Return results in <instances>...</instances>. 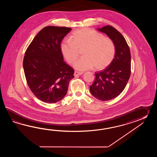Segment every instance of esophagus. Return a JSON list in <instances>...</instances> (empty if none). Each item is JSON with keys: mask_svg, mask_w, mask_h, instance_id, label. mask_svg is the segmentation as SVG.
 Returning <instances> with one entry per match:
<instances>
[{"mask_svg": "<svg viewBox=\"0 0 157 157\" xmlns=\"http://www.w3.org/2000/svg\"><path fill=\"white\" fill-rule=\"evenodd\" d=\"M83 74V72H78V71H75L74 72V76L76 77L77 76H80L81 75Z\"/></svg>", "mask_w": 157, "mask_h": 157, "instance_id": "1", "label": "esophagus"}]
</instances>
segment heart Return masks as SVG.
<instances>
[{
	"mask_svg": "<svg viewBox=\"0 0 157 157\" xmlns=\"http://www.w3.org/2000/svg\"><path fill=\"white\" fill-rule=\"evenodd\" d=\"M60 50L66 60L73 64L82 50L83 57L77 60L74 66L77 70L85 71L95 67L101 70L108 66L116 53L113 40L95 30L83 28L74 31L70 40H64L60 44Z\"/></svg>",
	"mask_w": 157,
	"mask_h": 157,
	"instance_id": "1",
	"label": "heart"
}]
</instances>
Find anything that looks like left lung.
I'll return each instance as SVG.
<instances>
[{"mask_svg":"<svg viewBox=\"0 0 157 157\" xmlns=\"http://www.w3.org/2000/svg\"><path fill=\"white\" fill-rule=\"evenodd\" d=\"M97 30L105 33L116 47L114 58L104 70L97 72L95 80L90 86V93L98 100L107 101L118 97L127 85L131 74V54L124 37L112 26Z\"/></svg>","mask_w":157,"mask_h":157,"instance_id":"left-lung-1","label":"left lung"}]
</instances>
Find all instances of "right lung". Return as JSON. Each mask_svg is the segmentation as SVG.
Here are the masks:
<instances>
[{"mask_svg":"<svg viewBox=\"0 0 157 157\" xmlns=\"http://www.w3.org/2000/svg\"><path fill=\"white\" fill-rule=\"evenodd\" d=\"M71 28L49 26L34 37L23 62L27 83L33 93L45 103H56L67 94L74 69L63 60L60 43Z\"/></svg>","mask_w":157,"mask_h":157,"instance_id":"right-lung-1","label":"right lung"}]
</instances>
